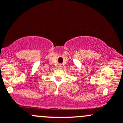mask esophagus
<instances>
[{
	"label": "esophagus",
	"instance_id": "obj_1",
	"mask_svg": "<svg viewBox=\"0 0 123 123\" xmlns=\"http://www.w3.org/2000/svg\"><path fill=\"white\" fill-rule=\"evenodd\" d=\"M61 67H62V65H61V64H59V65H58V68L61 69Z\"/></svg>",
	"mask_w": 123,
	"mask_h": 123
}]
</instances>
